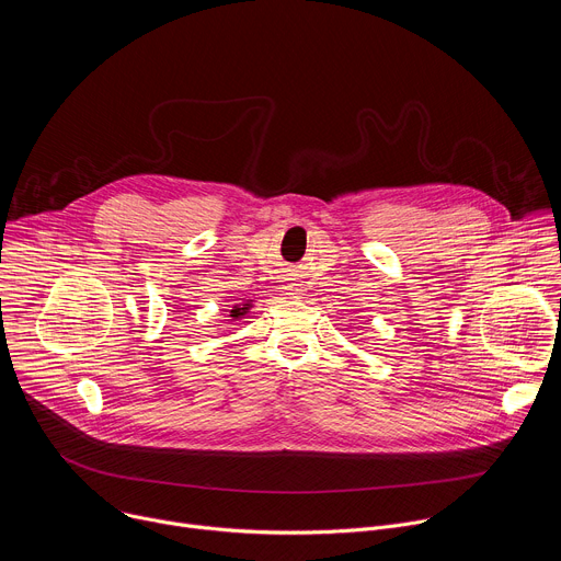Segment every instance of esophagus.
Instances as JSON below:
<instances>
[{
  "label": "esophagus",
  "instance_id": "esophagus-1",
  "mask_svg": "<svg viewBox=\"0 0 561 561\" xmlns=\"http://www.w3.org/2000/svg\"><path fill=\"white\" fill-rule=\"evenodd\" d=\"M286 293H288L290 297H301V290H299V286H297V284H290V286H286Z\"/></svg>",
  "mask_w": 561,
  "mask_h": 561
}]
</instances>
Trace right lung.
<instances>
[{
  "label": "right lung",
  "instance_id": "1",
  "mask_svg": "<svg viewBox=\"0 0 561 561\" xmlns=\"http://www.w3.org/2000/svg\"><path fill=\"white\" fill-rule=\"evenodd\" d=\"M253 308V299H244V301H239V304H234L232 308H230V319H239V317H244L249 310ZM230 319H226V322H230Z\"/></svg>",
  "mask_w": 561,
  "mask_h": 561
}]
</instances>
